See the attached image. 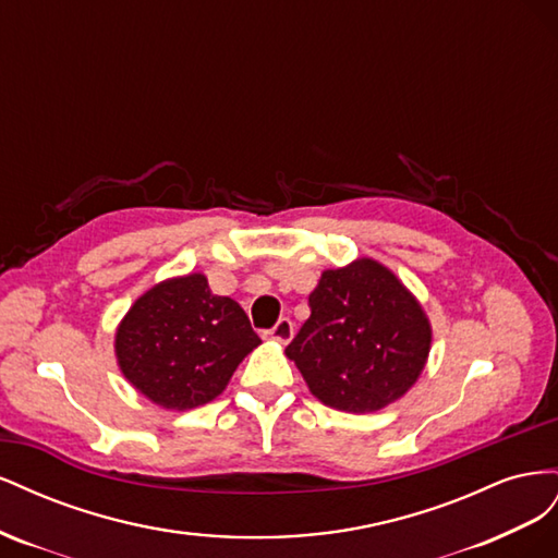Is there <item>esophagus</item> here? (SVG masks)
Instances as JSON below:
<instances>
[{"label":"esophagus","mask_w":558,"mask_h":558,"mask_svg":"<svg viewBox=\"0 0 558 558\" xmlns=\"http://www.w3.org/2000/svg\"><path fill=\"white\" fill-rule=\"evenodd\" d=\"M265 337H267V340H272V342H279V344L291 342V337H293V324H291V318H279L277 326H275L272 330H267Z\"/></svg>","instance_id":"1"}]
</instances>
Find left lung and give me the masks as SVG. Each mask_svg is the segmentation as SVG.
<instances>
[{
	"label": "left lung",
	"instance_id": "obj_1",
	"mask_svg": "<svg viewBox=\"0 0 558 558\" xmlns=\"http://www.w3.org/2000/svg\"><path fill=\"white\" fill-rule=\"evenodd\" d=\"M312 316L286 349L314 398L369 414L400 400L428 361L433 328L414 293L375 258L326 269Z\"/></svg>",
	"mask_w": 558,
	"mask_h": 558
}]
</instances>
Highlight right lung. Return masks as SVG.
I'll list each match as a JSON object with an SVG mask.
<instances>
[{"label": "right lung", "mask_w": 558, "mask_h": 558, "mask_svg": "<svg viewBox=\"0 0 558 558\" xmlns=\"http://www.w3.org/2000/svg\"><path fill=\"white\" fill-rule=\"evenodd\" d=\"M260 344L240 302L214 295L193 272L150 286L116 328L123 377L162 410L185 412L226 391L230 377Z\"/></svg>", "instance_id": "add662e5"}]
</instances>
